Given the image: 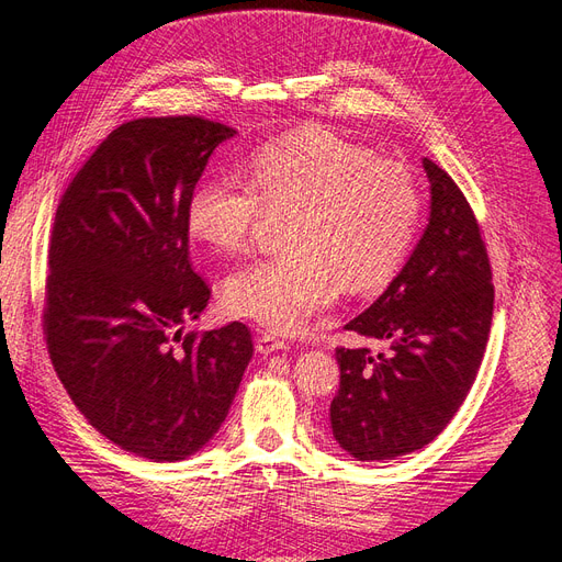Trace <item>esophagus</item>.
Masks as SVG:
<instances>
[{"label": "esophagus", "instance_id": "esophagus-1", "mask_svg": "<svg viewBox=\"0 0 562 562\" xmlns=\"http://www.w3.org/2000/svg\"><path fill=\"white\" fill-rule=\"evenodd\" d=\"M281 349H288V345L283 342V339H279L277 335L258 333V337H255V351H258V353H274V351H281Z\"/></svg>", "mask_w": 562, "mask_h": 562}]
</instances>
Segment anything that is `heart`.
Listing matches in <instances>:
<instances>
[{
    "label": "heart",
    "instance_id": "1",
    "mask_svg": "<svg viewBox=\"0 0 562 562\" xmlns=\"http://www.w3.org/2000/svg\"><path fill=\"white\" fill-rule=\"evenodd\" d=\"M248 180L203 178L187 203V232L215 252H239L265 213L293 211L291 255L250 262L223 283L227 312L262 328H302L330 307L337 279L353 293L375 291L415 241L422 199L413 173L333 131L300 128L262 145Z\"/></svg>",
    "mask_w": 562,
    "mask_h": 562
}]
</instances>
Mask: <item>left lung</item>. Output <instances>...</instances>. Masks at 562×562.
<instances>
[{
	"mask_svg": "<svg viewBox=\"0 0 562 562\" xmlns=\"http://www.w3.org/2000/svg\"><path fill=\"white\" fill-rule=\"evenodd\" d=\"M429 223L396 279L345 330L386 351L337 349L330 429L359 462L415 452L443 431L481 368L495 288L469 201L429 159Z\"/></svg>",
	"mask_w": 562,
	"mask_h": 562,
	"instance_id": "obj_1",
	"label": "left lung"
}]
</instances>
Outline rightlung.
Here are the masks:
<instances>
[{"instance_id": "obj_1", "label": "right lung", "mask_w": 562, "mask_h": 562, "mask_svg": "<svg viewBox=\"0 0 562 562\" xmlns=\"http://www.w3.org/2000/svg\"><path fill=\"white\" fill-rule=\"evenodd\" d=\"M236 131L201 116L122 124L67 187L48 248L44 333L95 431L180 462L223 427L252 356L250 330L184 335L211 291L190 265L187 203Z\"/></svg>"}]
</instances>
